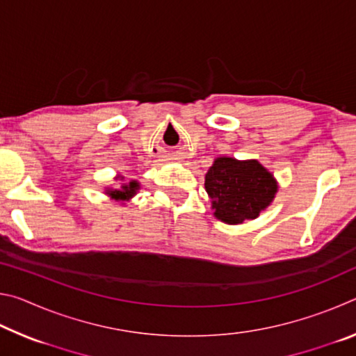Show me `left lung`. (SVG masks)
I'll return each instance as SVG.
<instances>
[{"mask_svg":"<svg viewBox=\"0 0 356 356\" xmlns=\"http://www.w3.org/2000/svg\"><path fill=\"white\" fill-rule=\"evenodd\" d=\"M206 191L215 216L227 225L254 220L273 201L275 179L257 160L220 156L206 174Z\"/></svg>","mask_w":356,"mask_h":356,"instance_id":"obj_1","label":"left lung"}]
</instances>
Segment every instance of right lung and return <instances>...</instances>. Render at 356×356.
<instances>
[{
  "label": "right lung",
  "instance_id": "add662e5",
  "mask_svg": "<svg viewBox=\"0 0 356 356\" xmlns=\"http://www.w3.org/2000/svg\"><path fill=\"white\" fill-rule=\"evenodd\" d=\"M138 188H140V185H138V182H135L134 180V182H130V184H124L120 190H106V193L111 197H114V200L125 201V200H130L134 195H136Z\"/></svg>",
  "mask_w": 356,
  "mask_h": 356
}]
</instances>
